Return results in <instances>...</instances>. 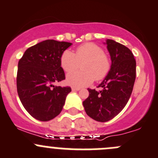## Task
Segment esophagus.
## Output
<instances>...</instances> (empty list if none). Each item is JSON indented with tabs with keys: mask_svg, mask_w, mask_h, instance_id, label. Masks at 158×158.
<instances>
[{
	"mask_svg": "<svg viewBox=\"0 0 158 158\" xmlns=\"http://www.w3.org/2000/svg\"><path fill=\"white\" fill-rule=\"evenodd\" d=\"M71 89L73 90V91H79V90H80L81 88H78V87H72Z\"/></svg>",
	"mask_w": 158,
	"mask_h": 158,
	"instance_id": "esophagus-1",
	"label": "esophagus"
}]
</instances>
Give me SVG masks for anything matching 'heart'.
Here are the masks:
<instances>
[{
	"label": "heart",
	"instance_id": "1",
	"mask_svg": "<svg viewBox=\"0 0 158 158\" xmlns=\"http://www.w3.org/2000/svg\"><path fill=\"white\" fill-rule=\"evenodd\" d=\"M82 64L83 71L69 73L67 81L77 87L88 86L94 80L104 79L111 69V61L98 45L87 43L78 46L75 54L70 49L64 51L60 56V65L67 73L75 71Z\"/></svg>",
	"mask_w": 158,
	"mask_h": 158
}]
</instances>
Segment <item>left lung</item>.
<instances>
[{
	"label": "left lung",
	"mask_w": 158,
	"mask_h": 158,
	"mask_svg": "<svg viewBox=\"0 0 158 158\" xmlns=\"http://www.w3.org/2000/svg\"><path fill=\"white\" fill-rule=\"evenodd\" d=\"M112 65L109 73L98 88L90 89L83 102L87 115L98 122H107L116 116L128 102L136 80V60L129 48L107 40Z\"/></svg>",
	"instance_id": "obj_1"
}]
</instances>
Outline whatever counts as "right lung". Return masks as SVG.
Returning <instances> with one entry per match:
<instances>
[{"instance_id":"add662e5","label":"right lung","mask_w":158,"mask_h":158,"mask_svg":"<svg viewBox=\"0 0 158 158\" xmlns=\"http://www.w3.org/2000/svg\"><path fill=\"white\" fill-rule=\"evenodd\" d=\"M71 46L48 40L28 48L19 60L17 91L24 108L40 121H49L62 111L70 87L54 86L65 79L60 56Z\"/></svg>"}]
</instances>
